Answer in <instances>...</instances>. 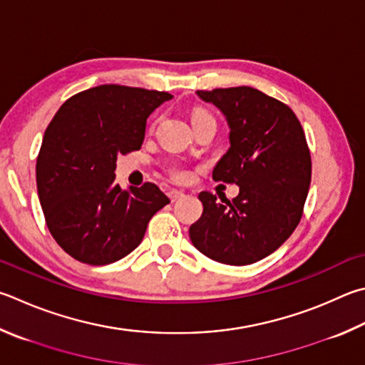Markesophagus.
<instances>
[{
  "instance_id": "1",
  "label": "esophagus",
  "mask_w": 365,
  "mask_h": 365,
  "mask_svg": "<svg viewBox=\"0 0 365 365\" xmlns=\"http://www.w3.org/2000/svg\"><path fill=\"white\" fill-rule=\"evenodd\" d=\"M168 196H169V200L172 201V202H175V201H178V200H182V197L185 196V193L182 190H170L169 193H168Z\"/></svg>"
}]
</instances>
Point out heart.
Instances as JSON below:
<instances>
[{
    "label": "heart",
    "mask_w": 365,
    "mask_h": 365,
    "mask_svg": "<svg viewBox=\"0 0 365 365\" xmlns=\"http://www.w3.org/2000/svg\"><path fill=\"white\" fill-rule=\"evenodd\" d=\"M204 115H207V113H205V111H201V110H196L195 113H193V118H191V119L200 118V116H204ZM172 174H174V175L178 177V178H183V177H185V170L178 169V168H174V169H172Z\"/></svg>",
    "instance_id": "heart-1"
}]
</instances>
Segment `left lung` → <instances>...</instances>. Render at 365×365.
Listing matches in <instances>:
<instances>
[{
	"label": "left lung",
	"mask_w": 365,
	"mask_h": 365,
	"mask_svg": "<svg viewBox=\"0 0 365 365\" xmlns=\"http://www.w3.org/2000/svg\"><path fill=\"white\" fill-rule=\"evenodd\" d=\"M228 124L230 148L212 170L236 183L228 201L201 191L202 215L190 227L193 246L225 264L255 263L279 249L302 218L311 182V156L302 124L287 105L247 86L196 91Z\"/></svg>",
	"instance_id": "obj_1"
}]
</instances>
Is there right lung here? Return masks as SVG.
Listing matches in <instances>:
<instances>
[{"instance_id": "1", "label": "right lung", "mask_w": 365, "mask_h": 365, "mask_svg": "<svg viewBox=\"0 0 365 365\" xmlns=\"http://www.w3.org/2000/svg\"><path fill=\"white\" fill-rule=\"evenodd\" d=\"M168 92L103 84L70 97L44 132L36 187L58 246L88 264H108L142 242L150 218L169 204L155 183L123 190L118 155L140 150L148 116Z\"/></svg>"}]
</instances>
